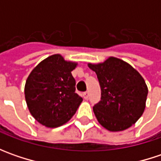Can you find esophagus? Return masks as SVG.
<instances>
[{"label":"esophagus","mask_w":161,"mask_h":161,"mask_svg":"<svg viewBox=\"0 0 161 161\" xmlns=\"http://www.w3.org/2000/svg\"><path fill=\"white\" fill-rule=\"evenodd\" d=\"M82 96H83L84 99H88V98H89V92H88V91H86V92H83Z\"/></svg>","instance_id":"34e87169"}]
</instances>
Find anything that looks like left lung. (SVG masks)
Instances as JSON below:
<instances>
[{
  "instance_id": "8db88e82",
  "label": "left lung",
  "mask_w": 161,
  "mask_h": 161,
  "mask_svg": "<svg viewBox=\"0 0 161 161\" xmlns=\"http://www.w3.org/2000/svg\"><path fill=\"white\" fill-rule=\"evenodd\" d=\"M88 66L96 72L101 89V100L93 107L98 123L111 132L132 126L145 109L148 87L144 79L133 66L115 57Z\"/></svg>"
}]
</instances>
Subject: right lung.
<instances>
[{
    "label": "right lung",
    "mask_w": 161,
    "mask_h": 161,
    "mask_svg": "<svg viewBox=\"0 0 161 161\" xmlns=\"http://www.w3.org/2000/svg\"><path fill=\"white\" fill-rule=\"evenodd\" d=\"M77 63L53 54L35 67L25 84V98L32 116L47 127H58L76 113L82 97L75 93L71 75Z\"/></svg>",
    "instance_id": "obj_1"
}]
</instances>
